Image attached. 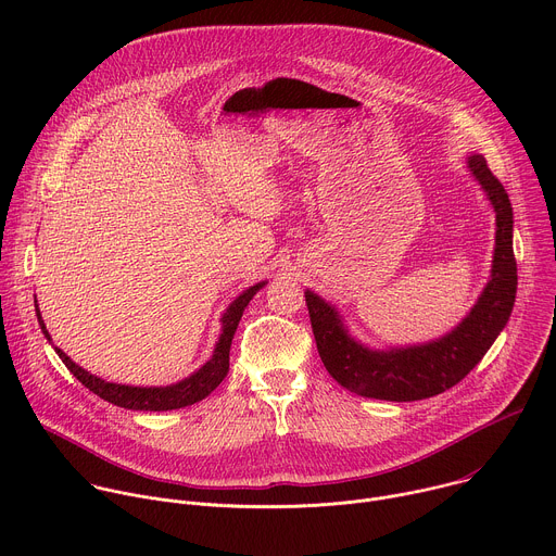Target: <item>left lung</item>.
Here are the masks:
<instances>
[{"label": "left lung", "mask_w": 556, "mask_h": 556, "mask_svg": "<svg viewBox=\"0 0 556 556\" xmlns=\"http://www.w3.org/2000/svg\"><path fill=\"white\" fill-rule=\"evenodd\" d=\"M466 169L495 213V249L491 277L464 319L438 339L412 345L371 348L350 332L334 303L305 288L316 350L330 376L363 399L412 403L457 384L506 328L517 294L513 253V206L482 153H468Z\"/></svg>", "instance_id": "obj_1"}]
</instances>
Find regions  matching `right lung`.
<instances>
[{"label":"right lung","mask_w":556,"mask_h":556,"mask_svg":"<svg viewBox=\"0 0 556 556\" xmlns=\"http://www.w3.org/2000/svg\"><path fill=\"white\" fill-rule=\"evenodd\" d=\"M268 281H260L251 288H247L242 294H237L228 307L222 312V330H219V339L215 341L213 354L211 358L200 365L193 374H189L187 378L172 382V384H161V387H136V384H121V382H110L103 380L94 374H90L88 369L78 367L61 348H54L50 332L46 330V324L41 319V312L37 305V296H35V309H37V321L39 328L43 332V337L48 339V343L54 348V352L59 354V358L65 363V367L76 376L78 382H84L92 393H97L99 399L123 407V409H134V412H172V409H182L189 407L193 403L204 401L206 395L224 380V376L228 374V352H230V343L235 337L237 326L242 321V314L247 309V305L251 303V299L266 286Z\"/></svg>","instance_id":"obj_1"}]
</instances>
